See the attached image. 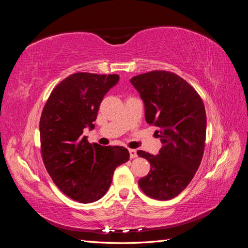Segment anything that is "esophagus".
Wrapping results in <instances>:
<instances>
[{
  "mask_svg": "<svg viewBox=\"0 0 248 248\" xmlns=\"http://www.w3.org/2000/svg\"><path fill=\"white\" fill-rule=\"evenodd\" d=\"M129 152H130V157H131V159H135V157L138 156V154H136V150L130 149Z\"/></svg>",
  "mask_w": 248,
  "mask_h": 248,
  "instance_id": "esophagus-1",
  "label": "esophagus"
}]
</instances>
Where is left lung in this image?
Segmentation results:
<instances>
[{
	"instance_id": "left-lung-1",
	"label": "left lung",
	"mask_w": 248,
	"mask_h": 248,
	"mask_svg": "<svg viewBox=\"0 0 248 248\" xmlns=\"http://www.w3.org/2000/svg\"><path fill=\"white\" fill-rule=\"evenodd\" d=\"M131 83L145 103L147 124L157 128L163 144L156 155L138 151L151 166L139 186L147 196L170 200L188 186L202 160L207 129L202 99L170 71L146 72L133 77Z\"/></svg>"
}]
</instances>
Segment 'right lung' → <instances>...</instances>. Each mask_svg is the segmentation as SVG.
I'll return each mask as SVG.
<instances>
[{"label":"right lung","mask_w":248,"mask_h":248,"mask_svg":"<svg viewBox=\"0 0 248 248\" xmlns=\"http://www.w3.org/2000/svg\"><path fill=\"white\" fill-rule=\"evenodd\" d=\"M118 75L78 72L54 87L39 123L44 164L55 186L81 203L102 198L112 183L115 168L128 162V149L88 143L83 135L93 124L104 94Z\"/></svg>","instance_id":"obj_1"}]
</instances>
